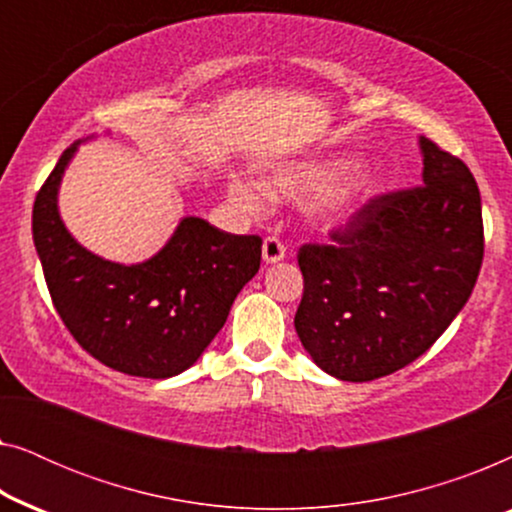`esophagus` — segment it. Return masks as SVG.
Listing matches in <instances>:
<instances>
[{"mask_svg": "<svg viewBox=\"0 0 512 512\" xmlns=\"http://www.w3.org/2000/svg\"><path fill=\"white\" fill-rule=\"evenodd\" d=\"M286 256V247L279 237H265L263 240V261L265 263H277Z\"/></svg>", "mask_w": 512, "mask_h": 512, "instance_id": "1", "label": "esophagus"}]
</instances>
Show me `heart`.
<instances>
[{"label": "heart", "mask_w": 512, "mask_h": 512, "mask_svg": "<svg viewBox=\"0 0 512 512\" xmlns=\"http://www.w3.org/2000/svg\"><path fill=\"white\" fill-rule=\"evenodd\" d=\"M270 200H307L305 216L314 228L338 230L347 226L380 191V177L368 167H352L345 158H319L286 165L263 179ZM230 200L242 212L261 214L263 195L242 179L228 186Z\"/></svg>", "instance_id": "b5f03b06"}]
</instances>
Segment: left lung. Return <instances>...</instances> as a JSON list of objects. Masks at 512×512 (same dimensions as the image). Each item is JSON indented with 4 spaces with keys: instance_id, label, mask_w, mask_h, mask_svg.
<instances>
[{
    "instance_id": "8db88e82",
    "label": "left lung",
    "mask_w": 512,
    "mask_h": 512,
    "mask_svg": "<svg viewBox=\"0 0 512 512\" xmlns=\"http://www.w3.org/2000/svg\"><path fill=\"white\" fill-rule=\"evenodd\" d=\"M422 186L370 200L335 244H305L296 333L324 373L391 375L422 356L471 298L482 265V205L457 156L419 137Z\"/></svg>"
}]
</instances>
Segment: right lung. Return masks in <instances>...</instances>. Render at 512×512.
<instances>
[{"label":"right lung","instance_id":"obj_1","mask_svg":"<svg viewBox=\"0 0 512 512\" xmlns=\"http://www.w3.org/2000/svg\"><path fill=\"white\" fill-rule=\"evenodd\" d=\"M79 144L62 153L32 209L34 247L55 310L74 340L118 373L149 380L184 373L261 268L263 240L184 216L165 247L142 263L93 254L74 240L58 209L62 174Z\"/></svg>","mask_w":512,"mask_h":512}]
</instances>
